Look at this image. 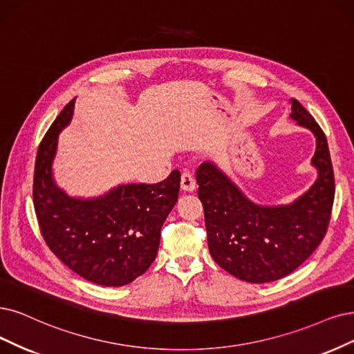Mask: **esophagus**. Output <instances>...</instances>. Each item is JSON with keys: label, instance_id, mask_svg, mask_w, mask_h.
I'll list each match as a JSON object with an SVG mask.
<instances>
[{"label": "esophagus", "instance_id": "esophagus-1", "mask_svg": "<svg viewBox=\"0 0 354 354\" xmlns=\"http://www.w3.org/2000/svg\"><path fill=\"white\" fill-rule=\"evenodd\" d=\"M180 188L184 189L185 192H192L195 189V178L189 172V170H185V172L182 174V176H180Z\"/></svg>", "mask_w": 354, "mask_h": 354}]
</instances>
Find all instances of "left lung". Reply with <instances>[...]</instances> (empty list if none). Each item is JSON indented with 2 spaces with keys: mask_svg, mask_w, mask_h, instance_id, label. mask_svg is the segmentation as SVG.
<instances>
[{
  "mask_svg": "<svg viewBox=\"0 0 354 354\" xmlns=\"http://www.w3.org/2000/svg\"><path fill=\"white\" fill-rule=\"evenodd\" d=\"M290 118L317 138L312 165L318 178L287 205L252 203L210 162L197 170L208 250L216 263L248 283H270L295 271L312 255L328 229L334 203V172L321 127L296 99Z\"/></svg>",
  "mask_w": 354,
  "mask_h": 354,
  "instance_id": "1",
  "label": "left lung"
}]
</instances>
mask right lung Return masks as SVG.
Returning a JSON list of instances; mask_svg holds the SVG:
<instances>
[{
    "label": "right lung",
    "mask_w": 354,
    "mask_h": 354,
    "mask_svg": "<svg viewBox=\"0 0 354 354\" xmlns=\"http://www.w3.org/2000/svg\"><path fill=\"white\" fill-rule=\"evenodd\" d=\"M74 100L57 116L39 146L33 203L41 233L61 263L100 286H125L147 271L160 230L178 201L180 174L159 184L118 185L102 197H68L52 176L58 136L73 118Z\"/></svg>",
    "instance_id": "add662e5"
}]
</instances>
